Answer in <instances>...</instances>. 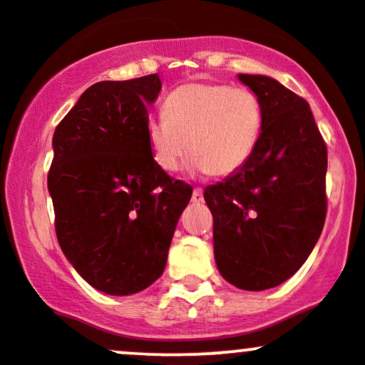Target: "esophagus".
Segmentation results:
<instances>
[{"label":"esophagus","instance_id":"obj_1","mask_svg":"<svg viewBox=\"0 0 365 365\" xmlns=\"http://www.w3.org/2000/svg\"><path fill=\"white\" fill-rule=\"evenodd\" d=\"M192 202H195V204L204 202L202 188H194V192H192Z\"/></svg>","mask_w":365,"mask_h":365}]
</instances>
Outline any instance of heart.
<instances>
[{"label":"heart","mask_w":365,"mask_h":365,"mask_svg":"<svg viewBox=\"0 0 365 365\" xmlns=\"http://www.w3.org/2000/svg\"><path fill=\"white\" fill-rule=\"evenodd\" d=\"M262 120V103L254 91L190 82L170 92L165 115L150 116L145 133L154 163L165 173L177 171L190 150L192 168L226 177L254 154Z\"/></svg>","instance_id":"heart-1"}]
</instances>
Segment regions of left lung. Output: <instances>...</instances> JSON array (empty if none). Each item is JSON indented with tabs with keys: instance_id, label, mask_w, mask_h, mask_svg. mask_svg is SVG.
Returning <instances> with one entry per match:
<instances>
[{
	"instance_id": "1",
	"label": "left lung",
	"mask_w": 365,
	"mask_h": 365,
	"mask_svg": "<svg viewBox=\"0 0 365 365\" xmlns=\"http://www.w3.org/2000/svg\"><path fill=\"white\" fill-rule=\"evenodd\" d=\"M262 103V132L249 161L209 185L215 259L228 283L261 292L307 261L326 220L328 150L305 99L266 75L238 73Z\"/></svg>"
}]
</instances>
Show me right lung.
I'll list each match as a JSON object with an SVG mask.
<instances>
[{"label": "right lung", "instance_id": "1", "mask_svg": "<svg viewBox=\"0 0 365 365\" xmlns=\"http://www.w3.org/2000/svg\"><path fill=\"white\" fill-rule=\"evenodd\" d=\"M159 75L91 86L53 135L48 190L63 254L108 295H132L163 274L192 188L158 168L148 106Z\"/></svg>", "mask_w": 365, "mask_h": 365}]
</instances>
